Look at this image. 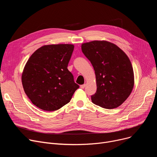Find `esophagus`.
I'll use <instances>...</instances> for the list:
<instances>
[{
  "instance_id": "obj_1",
  "label": "esophagus",
  "mask_w": 157,
  "mask_h": 157,
  "mask_svg": "<svg viewBox=\"0 0 157 157\" xmlns=\"http://www.w3.org/2000/svg\"><path fill=\"white\" fill-rule=\"evenodd\" d=\"M85 86H86V84H84V85H81V86H80V87H81V88L83 89V88H85Z\"/></svg>"
}]
</instances>
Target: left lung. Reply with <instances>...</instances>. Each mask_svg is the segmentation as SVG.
<instances>
[{"label": "left lung", "instance_id": "left-lung-1", "mask_svg": "<svg viewBox=\"0 0 157 157\" xmlns=\"http://www.w3.org/2000/svg\"><path fill=\"white\" fill-rule=\"evenodd\" d=\"M81 49L95 71L97 91L91 96L95 104L105 109L120 106L131 94L134 84L132 66L117 45L105 40L82 44Z\"/></svg>", "mask_w": 157, "mask_h": 157}]
</instances>
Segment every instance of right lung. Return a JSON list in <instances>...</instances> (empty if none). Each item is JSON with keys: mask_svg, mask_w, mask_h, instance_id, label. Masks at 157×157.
<instances>
[{"mask_svg": "<svg viewBox=\"0 0 157 157\" xmlns=\"http://www.w3.org/2000/svg\"><path fill=\"white\" fill-rule=\"evenodd\" d=\"M74 45L51 44L40 47L25 66L22 85L31 102L46 111L59 109L69 103L79 86L67 69Z\"/></svg>", "mask_w": 157, "mask_h": 157, "instance_id": "right-lung-1", "label": "right lung"}]
</instances>
